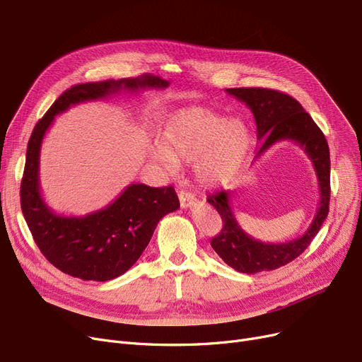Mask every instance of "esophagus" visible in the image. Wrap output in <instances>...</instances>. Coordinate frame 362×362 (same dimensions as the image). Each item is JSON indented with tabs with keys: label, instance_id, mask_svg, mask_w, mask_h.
Instances as JSON below:
<instances>
[{
	"label": "esophagus",
	"instance_id": "obj_1",
	"mask_svg": "<svg viewBox=\"0 0 362 362\" xmlns=\"http://www.w3.org/2000/svg\"><path fill=\"white\" fill-rule=\"evenodd\" d=\"M179 201H180V207L182 209H189V207L194 206L197 198H195V195L191 191L182 189V191H179Z\"/></svg>",
	"mask_w": 362,
	"mask_h": 362
}]
</instances>
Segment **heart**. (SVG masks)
<instances>
[{
	"label": "heart",
	"mask_w": 362,
	"mask_h": 362,
	"mask_svg": "<svg viewBox=\"0 0 362 362\" xmlns=\"http://www.w3.org/2000/svg\"><path fill=\"white\" fill-rule=\"evenodd\" d=\"M251 133L240 118H229L207 109H186L173 117L164 129L163 148L155 155L167 168L194 163L201 185L214 186L238 171L250 146Z\"/></svg>",
	"instance_id": "b5f03b06"
}]
</instances>
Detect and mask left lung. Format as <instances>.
Returning <instances> with one entry per match:
<instances>
[{"mask_svg": "<svg viewBox=\"0 0 362 362\" xmlns=\"http://www.w3.org/2000/svg\"><path fill=\"white\" fill-rule=\"evenodd\" d=\"M226 93L244 102L255 115L257 139L262 145L256 158L279 140H293L308 153L315 168L320 202L315 217L309 229L300 238L269 244L255 240L238 225L230 207L229 191H220L209 195L207 201L222 217V229L211 240V247L222 260L235 271L243 274H257L281 268L308 248L313 237L321 229L328 214L329 204V151L324 133L313 122L303 106L286 93L271 88H226Z\"/></svg>", "mask_w": 362, "mask_h": 362, "instance_id": "obj_1", "label": "left lung"}]
</instances>
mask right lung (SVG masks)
<instances>
[{
  "label": "right lung",
  "instance_id": "1",
  "mask_svg": "<svg viewBox=\"0 0 362 362\" xmlns=\"http://www.w3.org/2000/svg\"><path fill=\"white\" fill-rule=\"evenodd\" d=\"M160 76L140 75L76 84L62 93L37 122L28 142L21 183V206L44 257L62 272L86 281H109L127 272L149 244L160 220L180 204L173 186L133 183L107 207L81 217L53 213L40 191V151L54 117L81 102L106 99L119 91L165 88Z\"/></svg>",
  "mask_w": 362,
  "mask_h": 362
}]
</instances>
